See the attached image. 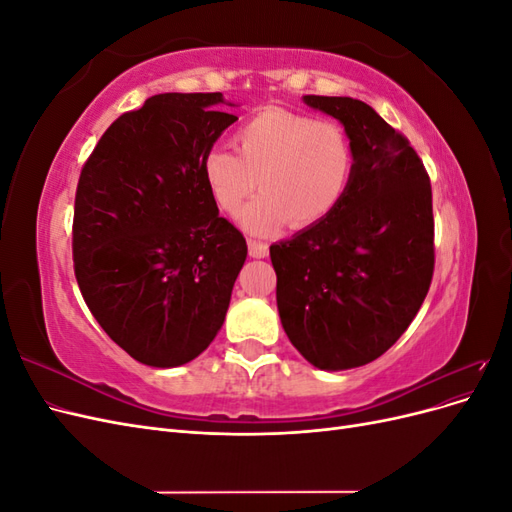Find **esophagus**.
I'll list each match as a JSON object with an SVG mask.
<instances>
[{
	"instance_id": "1",
	"label": "esophagus",
	"mask_w": 512,
	"mask_h": 512,
	"mask_svg": "<svg viewBox=\"0 0 512 512\" xmlns=\"http://www.w3.org/2000/svg\"><path fill=\"white\" fill-rule=\"evenodd\" d=\"M250 256L252 258H267L269 256V245L262 243V241H256V239H250Z\"/></svg>"
}]
</instances>
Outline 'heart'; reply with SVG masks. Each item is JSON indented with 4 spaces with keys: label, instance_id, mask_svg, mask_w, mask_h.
Here are the masks:
<instances>
[{
    "label": "heart",
    "instance_id": "obj_1",
    "mask_svg": "<svg viewBox=\"0 0 512 512\" xmlns=\"http://www.w3.org/2000/svg\"><path fill=\"white\" fill-rule=\"evenodd\" d=\"M237 153L215 147L203 158L207 190L220 211L237 215L256 185L262 190L241 213L250 232L290 222L316 226L342 203L354 173L348 132L331 119L260 108L232 134Z\"/></svg>",
    "mask_w": 512,
    "mask_h": 512
}]
</instances>
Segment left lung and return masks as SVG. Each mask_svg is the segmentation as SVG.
<instances>
[{"instance_id": "8db88e82", "label": "left lung", "mask_w": 512, "mask_h": 512, "mask_svg": "<svg viewBox=\"0 0 512 512\" xmlns=\"http://www.w3.org/2000/svg\"><path fill=\"white\" fill-rule=\"evenodd\" d=\"M344 123L354 173L339 207L269 247L282 327L320 369L371 363L404 335L436 265L427 170L408 138L354 98L305 96Z\"/></svg>"}]
</instances>
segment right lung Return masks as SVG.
Listing matches in <instances>:
<instances>
[{
  "instance_id": "obj_1",
  "label": "right lung",
  "mask_w": 512,
  "mask_h": 512,
  "mask_svg": "<svg viewBox=\"0 0 512 512\" xmlns=\"http://www.w3.org/2000/svg\"><path fill=\"white\" fill-rule=\"evenodd\" d=\"M213 94H160L117 117L83 164L72 258L83 299L132 359L177 367L203 352L226 318L247 256L220 218L203 158L237 117Z\"/></svg>"
}]
</instances>
